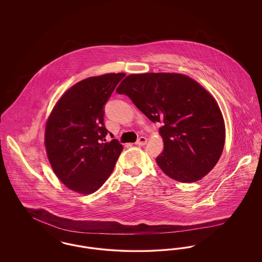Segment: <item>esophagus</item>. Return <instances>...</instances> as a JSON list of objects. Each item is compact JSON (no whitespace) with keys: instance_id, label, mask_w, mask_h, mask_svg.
<instances>
[{"instance_id":"obj_1","label":"esophagus","mask_w":262,"mask_h":262,"mask_svg":"<svg viewBox=\"0 0 262 262\" xmlns=\"http://www.w3.org/2000/svg\"><path fill=\"white\" fill-rule=\"evenodd\" d=\"M146 142H147V138H146V137H139V138L137 139L136 144H137V145H141V146H143V145H145V144H146Z\"/></svg>"}]
</instances>
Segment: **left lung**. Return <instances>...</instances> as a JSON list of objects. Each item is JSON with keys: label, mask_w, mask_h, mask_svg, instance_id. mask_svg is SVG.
Listing matches in <instances>:
<instances>
[{"label": "left lung", "mask_w": 262, "mask_h": 262, "mask_svg": "<svg viewBox=\"0 0 262 262\" xmlns=\"http://www.w3.org/2000/svg\"><path fill=\"white\" fill-rule=\"evenodd\" d=\"M127 95L159 128L164 150L156 163L181 183H193L208 174L224 148V118L205 88L182 74L146 73L127 75L116 89Z\"/></svg>", "instance_id": "1"}]
</instances>
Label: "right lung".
<instances>
[{
    "mask_svg": "<svg viewBox=\"0 0 262 262\" xmlns=\"http://www.w3.org/2000/svg\"><path fill=\"white\" fill-rule=\"evenodd\" d=\"M105 74L80 80L57 101L45 126V148L54 173L80 194L95 192L114 170L123 150L105 137L103 107L125 76Z\"/></svg>",
    "mask_w": 262,
    "mask_h": 262,
    "instance_id": "1",
    "label": "right lung"
}]
</instances>
